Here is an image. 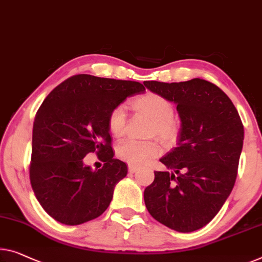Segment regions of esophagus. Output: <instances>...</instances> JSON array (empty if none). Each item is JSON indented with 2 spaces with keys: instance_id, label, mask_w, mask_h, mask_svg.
<instances>
[{
  "instance_id": "34e87169",
  "label": "esophagus",
  "mask_w": 262,
  "mask_h": 262,
  "mask_svg": "<svg viewBox=\"0 0 262 262\" xmlns=\"http://www.w3.org/2000/svg\"><path fill=\"white\" fill-rule=\"evenodd\" d=\"M140 169L139 166H135V165H129L128 166V170L130 171V173H136Z\"/></svg>"
}]
</instances>
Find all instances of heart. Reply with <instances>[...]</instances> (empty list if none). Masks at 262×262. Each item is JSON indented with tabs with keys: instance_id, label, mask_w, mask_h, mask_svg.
Masks as SVG:
<instances>
[{
	"instance_id": "obj_1",
	"label": "heart",
	"mask_w": 262,
	"mask_h": 262,
	"mask_svg": "<svg viewBox=\"0 0 262 262\" xmlns=\"http://www.w3.org/2000/svg\"><path fill=\"white\" fill-rule=\"evenodd\" d=\"M132 107L136 113L153 121L151 134L163 142L171 141L178 134V124L173 119L174 104L167 97L158 93L147 92L136 96L132 101ZM109 133L115 138H121L126 132V114L122 107L113 108L107 119ZM160 147L155 141H136L127 140L116 149L119 158L130 165H141L159 154Z\"/></svg>"
}]
</instances>
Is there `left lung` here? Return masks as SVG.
Listing matches in <instances>:
<instances>
[{"label": "left lung", "instance_id": "left-lung-1", "mask_svg": "<svg viewBox=\"0 0 262 262\" xmlns=\"http://www.w3.org/2000/svg\"><path fill=\"white\" fill-rule=\"evenodd\" d=\"M153 93L178 104L181 119L178 147L160 159L144 204L155 220L174 231L194 232L216 215L236 180L244 124L231 99L212 82L144 81Z\"/></svg>", "mask_w": 262, "mask_h": 262}]
</instances>
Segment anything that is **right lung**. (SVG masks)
<instances>
[{
    "label": "right lung",
    "mask_w": 262,
    "mask_h": 262,
    "mask_svg": "<svg viewBox=\"0 0 262 262\" xmlns=\"http://www.w3.org/2000/svg\"><path fill=\"white\" fill-rule=\"evenodd\" d=\"M144 91L140 82L79 74L42 102L34 120L29 178L37 201L56 221L81 225L108 208L115 185L128 171L113 158L108 115ZM93 152L105 162L102 169L92 171L83 163Z\"/></svg>",
    "instance_id": "add662e5"
}]
</instances>
